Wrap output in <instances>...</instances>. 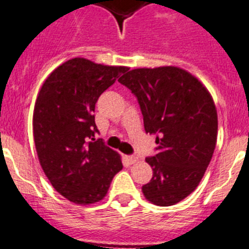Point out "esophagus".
I'll list each match as a JSON object with an SVG mask.
<instances>
[{"mask_svg": "<svg viewBox=\"0 0 249 249\" xmlns=\"http://www.w3.org/2000/svg\"><path fill=\"white\" fill-rule=\"evenodd\" d=\"M137 160H139V157L135 156V155H128V156H126V161L128 163H131V165L135 162H137Z\"/></svg>", "mask_w": 249, "mask_h": 249, "instance_id": "34e87169", "label": "esophagus"}]
</instances>
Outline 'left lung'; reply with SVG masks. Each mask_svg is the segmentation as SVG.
I'll return each instance as SVG.
<instances>
[{
  "instance_id": "left-lung-1",
  "label": "left lung",
  "mask_w": 249,
  "mask_h": 249,
  "mask_svg": "<svg viewBox=\"0 0 249 249\" xmlns=\"http://www.w3.org/2000/svg\"><path fill=\"white\" fill-rule=\"evenodd\" d=\"M118 82L136 95L146 133L156 137L157 154L146 157L152 179L142 186L148 201L170 207L199 185L218 135V116L208 89L178 67L140 68Z\"/></svg>"
}]
</instances>
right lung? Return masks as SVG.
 Returning <instances> with one entry per match:
<instances>
[{
    "instance_id": "right-lung-1",
    "label": "right lung",
    "mask_w": 249,
    "mask_h": 249,
    "mask_svg": "<svg viewBox=\"0 0 249 249\" xmlns=\"http://www.w3.org/2000/svg\"><path fill=\"white\" fill-rule=\"evenodd\" d=\"M126 67L74 58L42 84L33 117L34 141L44 173L59 194L79 205L102 200L123 167L121 156L95 141V103Z\"/></svg>"
}]
</instances>
